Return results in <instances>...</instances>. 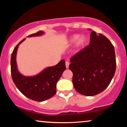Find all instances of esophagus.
I'll use <instances>...</instances> for the list:
<instances>
[{"instance_id":"34e87169","label":"esophagus","mask_w":127,"mask_h":127,"mask_svg":"<svg viewBox=\"0 0 127 127\" xmlns=\"http://www.w3.org/2000/svg\"><path fill=\"white\" fill-rule=\"evenodd\" d=\"M65 65H66V67L67 69L69 67V62L66 61L65 62Z\"/></svg>"}]
</instances>
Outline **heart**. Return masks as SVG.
Returning <instances> with one entry per match:
<instances>
[{"instance_id": "1", "label": "heart", "mask_w": 127, "mask_h": 127, "mask_svg": "<svg viewBox=\"0 0 127 127\" xmlns=\"http://www.w3.org/2000/svg\"><path fill=\"white\" fill-rule=\"evenodd\" d=\"M80 34H73L71 35L66 40V44L67 46L73 44L76 42L73 52L75 54L79 53L84 47L87 42V38L85 36H81L80 37Z\"/></svg>"}]
</instances>
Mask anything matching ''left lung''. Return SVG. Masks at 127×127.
Here are the masks:
<instances>
[{
  "label": "left lung",
  "mask_w": 127,
  "mask_h": 127,
  "mask_svg": "<svg viewBox=\"0 0 127 127\" xmlns=\"http://www.w3.org/2000/svg\"><path fill=\"white\" fill-rule=\"evenodd\" d=\"M70 62L69 68L73 74L74 87L86 96H94L105 90L116 72L113 46L105 36L96 34L94 31L90 34V44L74 55Z\"/></svg>",
  "instance_id": "left-lung-1"
}]
</instances>
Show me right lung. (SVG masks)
Wrapping results in <instances>:
<instances>
[{
    "label": "right lung",
    "instance_id": "obj_1",
    "mask_svg": "<svg viewBox=\"0 0 127 127\" xmlns=\"http://www.w3.org/2000/svg\"><path fill=\"white\" fill-rule=\"evenodd\" d=\"M44 33L43 31H40L27 37L40 36ZM25 40H22L12 53L10 62L12 79L17 88L27 98L38 102L44 101L56 94L57 83L66 69L65 61L62 60L56 65L47 67L34 76L23 75L18 69L16 57L19 45Z\"/></svg>",
    "mask_w": 127,
    "mask_h": 127
}]
</instances>
